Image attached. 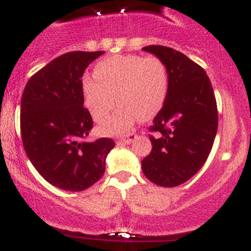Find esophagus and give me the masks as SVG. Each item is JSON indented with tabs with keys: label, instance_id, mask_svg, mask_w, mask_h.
<instances>
[{
	"label": "esophagus",
	"instance_id": "obj_1",
	"mask_svg": "<svg viewBox=\"0 0 251 251\" xmlns=\"http://www.w3.org/2000/svg\"><path fill=\"white\" fill-rule=\"evenodd\" d=\"M137 137L138 136L136 135V133H128V135L123 136V137L119 138V142L125 143V145H130V143H132Z\"/></svg>",
	"mask_w": 251,
	"mask_h": 251
}]
</instances>
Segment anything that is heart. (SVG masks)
Instances as JSON below:
<instances>
[{
  "mask_svg": "<svg viewBox=\"0 0 251 251\" xmlns=\"http://www.w3.org/2000/svg\"><path fill=\"white\" fill-rule=\"evenodd\" d=\"M81 89L84 106L97 123L108 118L116 96L120 106L99 126L101 135L116 136L131 130L141 118L148 120L159 113L169 91V74L154 56L115 55L99 61L94 78L83 77Z\"/></svg>",
  "mask_w": 251,
  "mask_h": 251,
  "instance_id": "1",
  "label": "heart"
}]
</instances>
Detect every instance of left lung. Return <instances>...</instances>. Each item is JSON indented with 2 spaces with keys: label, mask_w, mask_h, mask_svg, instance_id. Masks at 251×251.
<instances>
[{
  "label": "left lung",
  "mask_w": 251,
  "mask_h": 251,
  "mask_svg": "<svg viewBox=\"0 0 251 251\" xmlns=\"http://www.w3.org/2000/svg\"><path fill=\"white\" fill-rule=\"evenodd\" d=\"M143 51L160 58L169 74L167 99L151 131L152 151L142 159L148 180L174 187L193 177L205 164L218 127L215 93L205 70L184 53L162 45Z\"/></svg>",
  "instance_id": "obj_1"
}]
</instances>
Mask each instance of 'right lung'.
<instances>
[{
    "instance_id": "obj_1",
    "label": "right lung",
    "mask_w": 251,
    "mask_h": 251,
    "mask_svg": "<svg viewBox=\"0 0 251 251\" xmlns=\"http://www.w3.org/2000/svg\"><path fill=\"white\" fill-rule=\"evenodd\" d=\"M104 51H74L58 56L36 72L24 88L21 132L24 150L39 174L53 186L83 191L105 172V159L115 142L84 138L93 127L83 108L84 70Z\"/></svg>"
}]
</instances>
